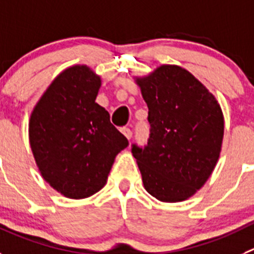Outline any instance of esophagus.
Segmentation results:
<instances>
[{"mask_svg":"<svg viewBox=\"0 0 254 254\" xmlns=\"http://www.w3.org/2000/svg\"><path fill=\"white\" fill-rule=\"evenodd\" d=\"M122 132H123V134L125 135V136H127V140H130V139H131V136H132V131H131V130L129 129V127H123V129H122Z\"/></svg>","mask_w":254,"mask_h":254,"instance_id":"obj_1","label":"esophagus"}]
</instances>
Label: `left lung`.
I'll list each match as a JSON object with an SVG mask.
<instances>
[{
    "instance_id": "8db88e82",
    "label": "left lung",
    "mask_w": 254,
    "mask_h": 254,
    "mask_svg": "<svg viewBox=\"0 0 254 254\" xmlns=\"http://www.w3.org/2000/svg\"><path fill=\"white\" fill-rule=\"evenodd\" d=\"M135 82L150 124L148 145L131 148L144 188L160 202H183L204 186L219 159L222 109L214 95L181 66L162 65Z\"/></svg>"
}]
</instances>
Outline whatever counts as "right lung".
Here are the masks:
<instances>
[{
  "instance_id": "add662e5",
  "label": "right lung",
  "mask_w": 254,
  "mask_h": 254,
  "mask_svg": "<svg viewBox=\"0 0 254 254\" xmlns=\"http://www.w3.org/2000/svg\"><path fill=\"white\" fill-rule=\"evenodd\" d=\"M101 79L86 65L60 72L31 113L28 138L42 178L66 198L82 199L106 184L115 156L129 145L95 103Z\"/></svg>"
}]
</instances>
